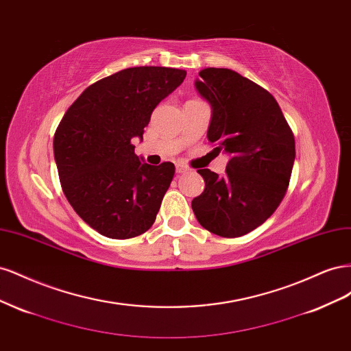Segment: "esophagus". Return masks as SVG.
Segmentation results:
<instances>
[{
    "mask_svg": "<svg viewBox=\"0 0 351 351\" xmlns=\"http://www.w3.org/2000/svg\"><path fill=\"white\" fill-rule=\"evenodd\" d=\"M186 171H187V167L186 165H183V164H177L176 165V173L177 174H183Z\"/></svg>",
    "mask_w": 351,
    "mask_h": 351,
    "instance_id": "obj_1",
    "label": "esophagus"
}]
</instances>
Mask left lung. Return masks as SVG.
<instances>
[{
	"mask_svg": "<svg viewBox=\"0 0 351 351\" xmlns=\"http://www.w3.org/2000/svg\"><path fill=\"white\" fill-rule=\"evenodd\" d=\"M195 88L212 110L208 141L230 156L226 174L204 168L205 190L192 200L199 224L219 237H240L278 208L290 183L294 136L278 102L230 69L199 71Z\"/></svg>",
	"mask_w": 351,
	"mask_h": 351,
	"instance_id": "1",
	"label": "left lung"
}]
</instances>
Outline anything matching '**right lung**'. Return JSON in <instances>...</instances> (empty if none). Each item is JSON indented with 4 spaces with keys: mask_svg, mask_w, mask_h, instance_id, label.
<instances>
[{
    "mask_svg": "<svg viewBox=\"0 0 351 351\" xmlns=\"http://www.w3.org/2000/svg\"><path fill=\"white\" fill-rule=\"evenodd\" d=\"M186 70L132 67L83 90L54 134L62 192L89 227L110 239L143 234L155 222L174 164L149 165L134 154L156 105Z\"/></svg>",
    "mask_w": 351,
    "mask_h": 351,
    "instance_id": "obj_1",
    "label": "right lung"
}]
</instances>
